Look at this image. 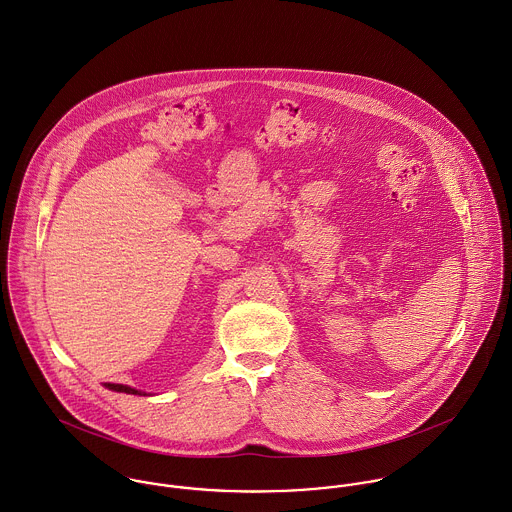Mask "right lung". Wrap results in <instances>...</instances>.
<instances>
[{"mask_svg":"<svg viewBox=\"0 0 512 512\" xmlns=\"http://www.w3.org/2000/svg\"><path fill=\"white\" fill-rule=\"evenodd\" d=\"M104 388L112 390V392H120V394H132V396H146V392L142 390H136V388H130V386H124V384H110L106 382Z\"/></svg>","mask_w":512,"mask_h":512,"instance_id":"1","label":"right lung"}]
</instances>
